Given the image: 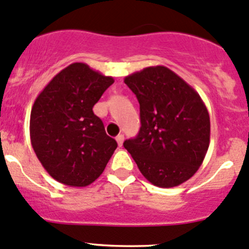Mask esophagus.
Instances as JSON below:
<instances>
[{"mask_svg": "<svg viewBox=\"0 0 249 249\" xmlns=\"http://www.w3.org/2000/svg\"><path fill=\"white\" fill-rule=\"evenodd\" d=\"M124 134H119L116 137V142L119 143V146H121L122 143H124Z\"/></svg>", "mask_w": 249, "mask_h": 249, "instance_id": "1", "label": "esophagus"}]
</instances>
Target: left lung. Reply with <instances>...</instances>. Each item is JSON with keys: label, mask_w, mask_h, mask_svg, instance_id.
Wrapping results in <instances>:
<instances>
[{"label": "left lung", "mask_w": 249, "mask_h": 249, "mask_svg": "<svg viewBox=\"0 0 249 249\" xmlns=\"http://www.w3.org/2000/svg\"><path fill=\"white\" fill-rule=\"evenodd\" d=\"M124 84L140 104L139 133L124 142L151 183L170 188L198 171L210 145V116L198 92L164 66L143 68Z\"/></svg>", "instance_id": "8db88e82"}]
</instances>
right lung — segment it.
<instances>
[{"label":"right lung","instance_id":"add662e5","mask_svg":"<svg viewBox=\"0 0 249 249\" xmlns=\"http://www.w3.org/2000/svg\"><path fill=\"white\" fill-rule=\"evenodd\" d=\"M112 84L111 76L75 62L56 74L36 98L30 117L31 143L56 181L86 187L106 169L117 142L107 135L92 107Z\"/></svg>","mask_w":249,"mask_h":249}]
</instances>
